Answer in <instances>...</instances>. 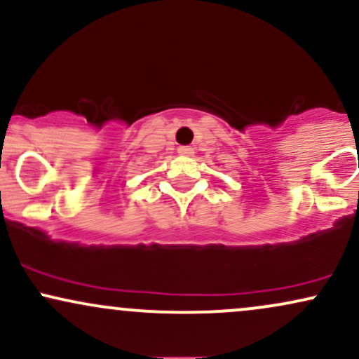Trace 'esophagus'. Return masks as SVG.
I'll return each mask as SVG.
<instances>
[{
	"label": "esophagus",
	"instance_id": "esophagus-1",
	"mask_svg": "<svg viewBox=\"0 0 359 359\" xmlns=\"http://www.w3.org/2000/svg\"><path fill=\"white\" fill-rule=\"evenodd\" d=\"M177 151H179V154L184 155V156L194 155V148L192 147H179V148H177Z\"/></svg>",
	"mask_w": 359,
	"mask_h": 359
}]
</instances>
